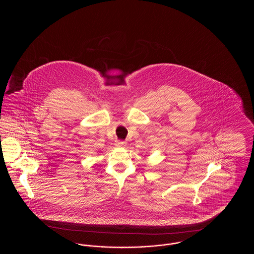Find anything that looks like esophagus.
<instances>
[{
    "mask_svg": "<svg viewBox=\"0 0 254 254\" xmlns=\"http://www.w3.org/2000/svg\"><path fill=\"white\" fill-rule=\"evenodd\" d=\"M126 142H124V141H116L115 142V145L116 146H118V147H124V146H126Z\"/></svg>",
    "mask_w": 254,
    "mask_h": 254,
    "instance_id": "1",
    "label": "esophagus"
}]
</instances>
